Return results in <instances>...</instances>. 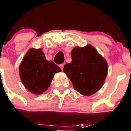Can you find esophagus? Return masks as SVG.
Returning a JSON list of instances; mask_svg holds the SVG:
<instances>
[{
    "instance_id": "obj_1",
    "label": "esophagus",
    "mask_w": 131,
    "mask_h": 131,
    "mask_svg": "<svg viewBox=\"0 0 131 131\" xmlns=\"http://www.w3.org/2000/svg\"><path fill=\"white\" fill-rule=\"evenodd\" d=\"M59 68H60L61 69V70H63V66H64V65H63V63H62V64H60V65H59Z\"/></svg>"
}]
</instances>
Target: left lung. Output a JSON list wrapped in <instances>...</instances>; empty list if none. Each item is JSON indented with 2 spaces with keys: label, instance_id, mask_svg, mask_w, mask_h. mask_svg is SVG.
<instances>
[{
  "label": "left lung",
  "instance_id": "8db88e82",
  "mask_svg": "<svg viewBox=\"0 0 131 131\" xmlns=\"http://www.w3.org/2000/svg\"><path fill=\"white\" fill-rule=\"evenodd\" d=\"M72 62L63 67V72L72 82L74 89L85 96L99 91L107 74V63L93 46L72 49Z\"/></svg>",
  "mask_w": 131,
  "mask_h": 131
}]
</instances>
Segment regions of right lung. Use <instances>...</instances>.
Here are the masks:
<instances>
[{
    "label": "right lung",
    "mask_w": 131,
    "mask_h": 131,
    "mask_svg": "<svg viewBox=\"0 0 131 131\" xmlns=\"http://www.w3.org/2000/svg\"><path fill=\"white\" fill-rule=\"evenodd\" d=\"M61 71L52 61L46 59L42 49H30L19 66V76L24 85L36 95L46 91L53 76Z\"/></svg>",
    "instance_id": "right-lung-1"
}]
</instances>
